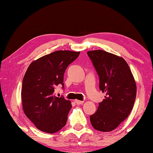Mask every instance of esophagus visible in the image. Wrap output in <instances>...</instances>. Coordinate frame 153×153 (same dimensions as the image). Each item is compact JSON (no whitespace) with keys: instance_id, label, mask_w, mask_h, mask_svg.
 <instances>
[{"instance_id":"esophagus-1","label":"esophagus","mask_w":153,"mask_h":153,"mask_svg":"<svg viewBox=\"0 0 153 153\" xmlns=\"http://www.w3.org/2000/svg\"><path fill=\"white\" fill-rule=\"evenodd\" d=\"M75 102L76 103V105H82L84 103V101H82V100H75Z\"/></svg>"}]
</instances>
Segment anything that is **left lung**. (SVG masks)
Here are the masks:
<instances>
[{"label": "left lung", "mask_w": 153, "mask_h": 153, "mask_svg": "<svg viewBox=\"0 0 153 153\" xmlns=\"http://www.w3.org/2000/svg\"><path fill=\"white\" fill-rule=\"evenodd\" d=\"M87 54L99 76V89L106 93L97 111L90 116V122L97 130L113 131L132 110L136 97L135 80L123 58L102 50Z\"/></svg>", "instance_id": "8db88e82"}]
</instances>
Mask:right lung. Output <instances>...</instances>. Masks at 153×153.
<instances>
[{"label":"right lung","mask_w":153,"mask_h":153,"mask_svg":"<svg viewBox=\"0 0 153 153\" xmlns=\"http://www.w3.org/2000/svg\"><path fill=\"white\" fill-rule=\"evenodd\" d=\"M80 52L57 51L33 61L23 79L22 100L25 115L46 133L57 132L65 126L71 108L69 100L54 94L59 84L64 89L67 67Z\"/></svg>","instance_id":"right-lung-1"}]
</instances>
